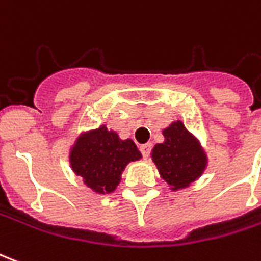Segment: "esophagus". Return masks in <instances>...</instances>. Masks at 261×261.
<instances>
[{
  "label": "esophagus",
  "instance_id": "obj_1",
  "mask_svg": "<svg viewBox=\"0 0 261 261\" xmlns=\"http://www.w3.org/2000/svg\"><path fill=\"white\" fill-rule=\"evenodd\" d=\"M150 150H151V143H145V144L140 145V151H141L144 159L150 155Z\"/></svg>",
  "mask_w": 261,
  "mask_h": 261
}]
</instances>
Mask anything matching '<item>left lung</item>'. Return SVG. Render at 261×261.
<instances>
[{
	"mask_svg": "<svg viewBox=\"0 0 261 261\" xmlns=\"http://www.w3.org/2000/svg\"><path fill=\"white\" fill-rule=\"evenodd\" d=\"M164 141L151 150L160 177L171 191L190 187L207 168L208 157L201 143L180 120H175L163 130Z\"/></svg>",
	"mask_w": 261,
	"mask_h": 261,
	"instance_id": "obj_1",
	"label": "left lung"
}]
</instances>
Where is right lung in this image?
<instances>
[{"label":"right lung","mask_w":261,"mask_h":261,"mask_svg":"<svg viewBox=\"0 0 261 261\" xmlns=\"http://www.w3.org/2000/svg\"><path fill=\"white\" fill-rule=\"evenodd\" d=\"M141 157L131 138L123 140L106 124L81 131L68 153L72 173L97 194H111L121 181L125 167Z\"/></svg>","instance_id":"1"}]
</instances>
